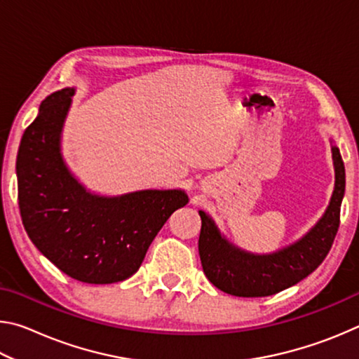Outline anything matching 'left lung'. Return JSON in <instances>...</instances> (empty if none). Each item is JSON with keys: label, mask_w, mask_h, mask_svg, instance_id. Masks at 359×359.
<instances>
[{"label": "left lung", "mask_w": 359, "mask_h": 359, "mask_svg": "<svg viewBox=\"0 0 359 359\" xmlns=\"http://www.w3.org/2000/svg\"><path fill=\"white\" fill-rule=\"evenodd\" d=\"M332 158L336 188L326 214L299 242L277 253L255 257L229 245L217 231L214 222L199 210V258L210 283L233 296L263 297L293 287L323 263L337 234L340 204L345 191V166L337 147H332Z\"/></svg>", "instance_id": "1"}]
</instances>
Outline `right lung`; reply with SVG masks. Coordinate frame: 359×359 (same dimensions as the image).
<instances>
[{
  "label": "right lung",
  "instance_id": "1",
  "mask_svg": "<svg viewBox=\"0 0 359 359\" xmlns=\"http://www.w3.org/2000/svg\"><path fill=\"white\" fill-rule=\"evenodd\" d=\"M72 88L42 101L17 155L19 208L36 248L66 276L104 285L131 277L151 241L188 196L144 190L120 198L93 196L77 184L60 155V133Z\"/></svg>",
  "mask_w": 359,
  "mask_h": 359
}]
</instances>
